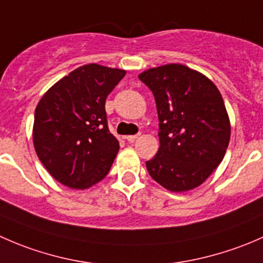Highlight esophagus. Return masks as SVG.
Returning <instances> with one entry per match:
<instances>
[{
  "label": "esophagus",
  "mask_w": 263,
  "mask_h": 263,
  "mask_svg": "<svg viewBox=\"0 0 263 263\" xmlns=\"http://www.w3.org/2000/svg\"><path fill=\"white\" fill-rule=\"evenodd\" d=\"M140 137V134H137V135H129V136H126V140L128 142H135L136 141L137 139H139Z\"/></svg>",
  "instance_id": "1"
}]
</instances>
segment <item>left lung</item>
I'll list each match as a JSON object with an SVG mask.
<instances>
[{"mask_svg": "<svg viewBox=\"0 0 263 263\" xmlns=\"http://www.w3.org/2000/svg\"><path fill=\"white\" fill-rule=\"evenodd\" d=\"M139 79L153 91L160 147L146 161L154 181L172 192L202 184L219 166L230 140L221 94L210 79L179 63L148 68Z\"/></svg>", "mask_w": 263, "mask_h": 263, "instance_id": "8db88e82", "label": "left lung"}]
</instances>
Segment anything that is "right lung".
<instances>
[{
    "mask_svg": "<svg viewBox=\"0 0 263 263\" xmlns=\"http://www.w3.org/2000/svg\"><path fill=\"white\" fill-rule=\"evenodd\" d=\"M124 75V70L97 63L81 66L39 100L34 147L55 181L85 190L108 174L119 142L108 128L105 99Z\"/></svg>",
    "mask_w": 263,
    "mask_h": 263,
    "instance_id": "right-lung-1",
    "label": "right lung"
}]
</instances>
